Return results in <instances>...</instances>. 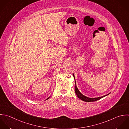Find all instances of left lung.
Masks as SVG:
<instances>
[{"instance_id":"left-lung-1","label":"left lung","mask_w":129,"mask_h":129,"mask_svg":"<svg viewBox=\"0 0 129 129\" xmlns=\"http://www.w3.org/2000/svg\"><path fill=\"white\" fill-rule=\"evenodd\" d=\"M73 75V76H74V74ZM75 93L77 95V96H78V98L79 99H80V100L84 101V102H95V101H98L100 99H101L102 98L108 95V94L107 95H104V96H101V97H99V98H87L84 95H83L82 93H80V92L79 91V90L78 89V88H77V86H76V82H75Z\"/></svg>"}]
</instances>
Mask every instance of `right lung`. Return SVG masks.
Listing matches in <instances>:
<instances>
[{"label":"right lung","mask_w":129,"mask_h":129,"mask_svg":"<svg viewBox=\"0 0 129 129\" xmlns=\"http://www.w3.org/2000/svg\"><path fill=\"white\" fill-rule=\"evenodd\" d=\"M50 98V97H49V98H48V99H47V100H48V99H49V98Z\"/></svg>","instance_id":"obj_1"}]
</instances>
